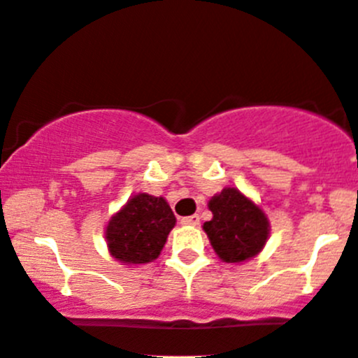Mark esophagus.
Wrapping results in <instances>:
<instances>
[{
  "mask_svg": "<svg viewBox=\"0 0 358 358\" xmlns=\"http://www.w3.org/2000/svg\"><path fill=\"white\" fill-rule=\"evenodd\" d=\"M199 223V215H187V217H182V224H187V227H196Z\"/></svg>",
  "mask_w": 358,
  "mask_h": 358,
  "instance_id": "34e87169",
  "label": "esophagus"
}]
</instances>
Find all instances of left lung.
<instances>
[{
    "mask_svg": "<svg viewBox=\"0 0 358 358\" xmlns=\"http://www.w3.org/2000/svg\"><path fill=\"white\" fill-rule=\"evenodd\" d=\"M212 219L203 224L212 248L223 262L239 264L262 251L269 237V219L259 205L234 187L208 201Z\"/></svg>",
    "mask_w": 358,
    "mask_h": 358,
    "instance_id": "obj_1",
    "label": "left lung"
}]
</instances>
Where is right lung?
<instances>
[{
    "label": "right lung",
    "instance_id": "add662e5",
    "mask_svg": "<svg viewBox=\"0 0 358 358\" xmlns=\"http://www.w3.org/2000/svg\"><path fill=\"white\" fill-rule=\"evenodd\" d=\"M175 224L176 217L166 199L146 192L135 194L108 221V251L115 260L130 266L153 262Z\"/></svg>",
    "mask_w": 358,
    "mask_h": 358
}]
</instances>
